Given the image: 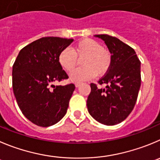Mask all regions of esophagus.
Returning <instances> with one entry per match:
<instances>
[{
	"instance_id": "esophagus-1",
	"label": "esophagus",
	"mask_w": 160,
	"mask_h": 160,
	"mask_svg": "<svg viewBox=\"0 0 160 160\" xmlns=\"http://www.w3.org/2000/svg\"><path fill=\"white\" fill-rule=\"evenodd\" d=\"M80 84H81V83H80V82H77V83H75V86H76V87H77V88L80 87Z\"/></svg>"
}]
</instances>
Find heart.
<instances>
[{
    "instance_id": "b5f03b06",
    "label": "heart",
    "mask_w": 160,
    "mask_h": 160,
    "mask_svg": "<svg viewBox=\"0 0 160 160\" xmlns=\"http://www.w3.org/2000/svg\"><path fill=\"white\" fill-rule=\"evenodd\" d=\"M82 58L81 65L83 67L74 71L70 76L73 81H83L95 75H104L111 65V53L92 38L80 40L72 50L69 47L63 49L59 53L58 62L64 69L72 72L77 65V58Z\"/></svg>"
}]
</instances>
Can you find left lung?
I'll list each match as a JSON object with an SVG mask.
<instances>
[{
	"instance_id": "left-lung-1",
	"label": "left lung",
	"mask_w": 160,
	"mask_h": 160,
	"mask_svg": "<svg viewBox=\"0 0 160 160\" xmlns=\"http://www.w3.org/2000/svg\"><path fill=\"white\" fill-rule=\"evenodd\" d=\"M111 53L110 69L98 80L105 88L91 83L88 97L89 114L103 125H114L129 115L137 102L141 88V62L135 50L118 38L108 35H96Z\"/></svg>"
}]
</instances>
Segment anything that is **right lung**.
Instances as JSON below:
<instances>
[{"mask_svg": "<svg viewBox=\"0 0 160 160\" xmlns=\"http://www.w3.org/2000/svg\"><path fill=\"white\" fill-rule=\"evenodd\" d=\"M72 42L43 37L23 47L15 61L12 89L16 102L23 115L38 126L54 125L66 114L75 85L53 83L68 78L58 56Z\"/></svg>", "mask_w": 160, "mask_h": 160, "instance_id": "right-lung-1", "label": "right lung"}]
</instances>
